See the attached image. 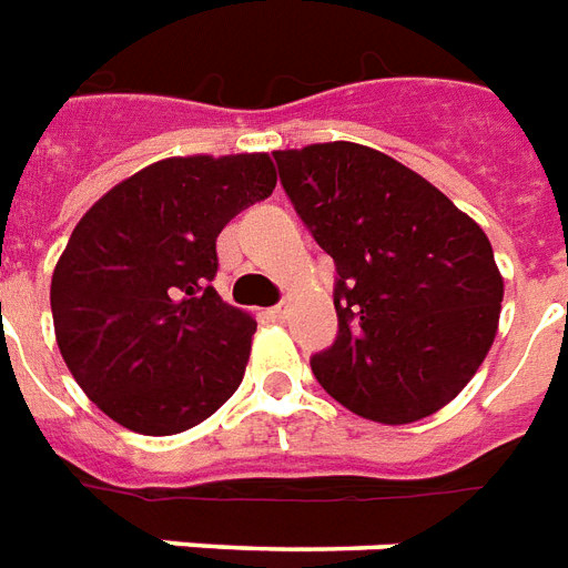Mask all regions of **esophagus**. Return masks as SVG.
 I'll return each instance as SVG.
<instances>
[{"label": "esophagus", "mask_w": 568, "mask_h": 568, "mask_svg": "<svg viewBox=\"0 0 568 568\" xmlns=\"http://www.w3.org/2000/svg\"><path fill=\"white\" fill-rule=\"evenodd\" d=\"M265 315L271 318V322H285V318H288V306H285V303H280V306H271V310H265Z\"/></svg>", "instance_id": "esophagus-1"}]
</instances>
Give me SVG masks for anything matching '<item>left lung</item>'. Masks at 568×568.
Here are the masks:
<instances>
[{
    "mask_svg": "<svg viewBox=\"0 0 568 568\" xmlns=\"http://www.w3.org/2000/svg\"><path fill=\"white\" fill-rule=\"evenodd\" d=\"M274 160L339 274V336L313 357L318 384L372 423L432 417L495 342L504 276L491 241L435 184L369 145L315 142Z\"/></svg>",
    "mask_w": 568,
    "mask_h": 568,
    "instance_id": "1",
    "label": "left lung"
}]
</instances>
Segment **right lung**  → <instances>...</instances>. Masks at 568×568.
<instances>
[{
	"mask_svg": "<svg viewBox=\"0 0 568 568\" xmlns=\"http://www.w3.org/2000/svg\"><path fill=\"white\" fill-rule=\"evenodd\" d=\"M274 187L265 151L190 154L140 169L82 214L50 283L55 342L119 426L179 435L237 389L255 318L211 285L216 235Z\"/></svg>",
	"mask_w": 568,
	"mask_h": 568,
	"instance_id": "add662e5",
	"label": "right lung"
}]
</instances>
